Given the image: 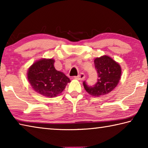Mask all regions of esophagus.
<instances>
[{
  "instance_id": "1",
  "label": "esophagus",
  "mask_w": 148,
  "mask_h": 148,
  "mask_svg": "<svg viewBox=\"0 0 148 148\" xmlns=\"http://www.w3.org/2000/svg\"><path fill=\"white\" fill-rule=\"evenodd\" d=\"M85 77H86V76H85V74L84 73H80L77 76H75L74 78L78 80H83L84 79Z\"/></svg>"
}]
</instances>
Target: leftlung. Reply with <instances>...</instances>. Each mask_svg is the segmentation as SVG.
<instances>
[{
	"label": "left lung",
	"instance_id": "8db88e82",
	"mask_svg": "<svg viewBox=\"0 0 148 148\" xmlns=\"http://www.w3.org/2000/svg\"><path fill=\"white\" fill-rule=\"evenodd\" d=\"M95 69L99 78L93 86H87L84 82L86 91L91 96L99 97L110 93L119 82L121 76V68L118 62L108 56L97 57L94 60Z\"/></svg>",
	"mask_w": 148,
	"mask_h": 148
}]
</instances>
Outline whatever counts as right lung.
<instances>
[{"label":"right lung","mask_w":148,"mask_h":148,"mask_svg":"<svg viewBox=\"0 0 148 148\" xmlns=\"http://www.w3.org/2000/svg\"><path fill=\"white\" fill-rule=\"evenodd\" d=\"M53 59H41L34 62L27 71V79L32 88L38 93L53 98L63 91L71 80L57 71Z\"/></svg>","instance_id":"add662e5"}]
</instances>
